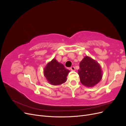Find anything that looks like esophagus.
Listing matches in <instances>:
<instances>
[{
	"label": "esophagus",
	"instance_id": "1",
	"mask_svg": "<svg viewBox=\"0 0 126 126\" xmlns=\"http://www.w3.org/2000/svg\"><path fill=\"white\" fill-rule=\"evenodd\" d=\"M70 69H71V70H72V71H75V67H74V66L71 67H70Z\"/></svg>",
	"mask_w": 126,
	"mask_h": 126
}]
</instances>
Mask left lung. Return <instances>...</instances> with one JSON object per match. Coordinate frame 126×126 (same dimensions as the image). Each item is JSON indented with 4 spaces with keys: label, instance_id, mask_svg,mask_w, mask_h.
<instances>
[{
    "label": "left lung",
    "instance_id": "8db88e82",
    "mask_svg": "<svg viewBox=\"0 0 126 126\" xmlns=\"http://www.w3.org/2000/svg\"><path fill=\"white\" fill-rule=\"evenodd\" d=\"M78 72L82 84L88 87L97 84L102 77L100 64L88 56H85L80 63Z\"/></svg>",
    "mask_w": 126,
    "mask_h": 126
}]
</instances>
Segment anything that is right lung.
<instances>
[{"instance_id": "add662e5", "label": "right lung", "mask_w": 126, "mask_h": 126, "mask_svg": "<svg viewBox=\"0 0 126 126\" xmlns=\"http://www.w3.org/2000/svg\"><path fill=\"white\" fill-rule=\"evenodd\" d=\"M44 76L48 82L52 85H59L65 82L70 70L66 69L62 63L53 59L44 69Z\"/></svg>"}]
</instances>
